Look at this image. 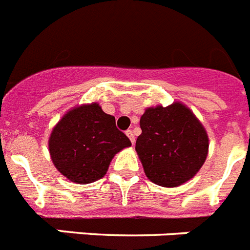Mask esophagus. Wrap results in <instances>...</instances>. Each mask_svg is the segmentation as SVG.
<instances>
[{"label": "esophagus", "mask_w": 250, "mask_h": 250, "mask_svg": "<svg viewBox=\"0 0 250 250\" xmlns=\"http://www.w3.org/2000/svg\"><path fill=\"white\" fill-rule=\"evenodd\" d=\"M125 135H127V137H128L129 140H131L132 145H135V135H133V132H132L131 129H128V131L125 132Z\"/></svg>", "instance_id": "1"}]
</instances>
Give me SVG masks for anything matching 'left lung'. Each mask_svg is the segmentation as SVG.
I'll list each match as a JSON object with an SVG mask.
<instances>
[{"instance_id": "left-lung-1", "label": "left lung", "mask_w": 250, "mask_h": 250, "mask_svg": "<svg viewBox=\"0 0 250 250\" xmlns=\"http://www.w3.org/2000/svg\"><path fill=\"white\" fill-rule=\"evenodd\" d=\"M136 151L146 177L157 186L174 188L196 175L208 155V135L186 104L145 109Z\"/></svg>"}]
</instances>
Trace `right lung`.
<instances>
[{"label": "right lung", "mask_w": 250, "mask_h": 250, "mask_svg": "<svg viewBox=\"0 0 250 250\" xmlns=\"http://www.w3.org/2000/svg\"><path fill=\"white\" fill-rule=\"evenodd\" d=\"M129 146V138L115 127L114 117L103 112L98 103L70 109L48 138L56 169L77 184L102 179L115 154Z\"/></svg>", "instance_id": "obj_1"}]
</instances>
